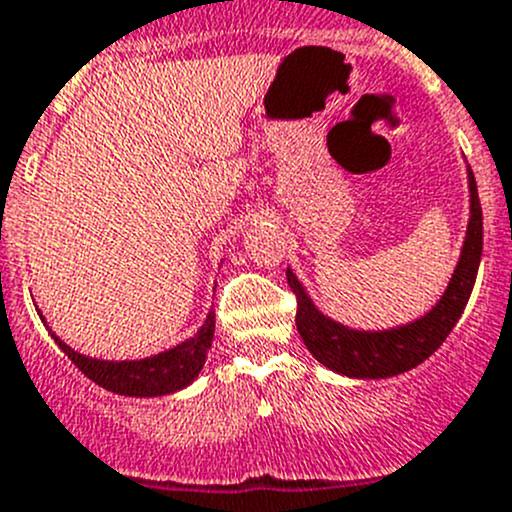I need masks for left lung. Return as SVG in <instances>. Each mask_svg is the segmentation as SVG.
I'll return each mask as SVG.
<instances>
[{
	"mask_svg": "<svg viewBox=\"0 0 512 512\" xmlns=\"http://www.w3.org/2000/svg\"><path fill=\"white\" fill-rule=\"evenodd\" d=\"M468 188H471V220H468L461 260L436 307L416 322L396 329H381V332L344 327L324 317L299 285L294 272L287 270V282L297 297V317H294L297 332L319 364L352 379H386L414 369L446 342L476 285L480 252H483V210H480L473 170H468Z\"/></svg>",
	"mask_w": 512,
	"mask_h": 512,
	"instance_id": "1",
	"label": "left lung"
}]
</instances>
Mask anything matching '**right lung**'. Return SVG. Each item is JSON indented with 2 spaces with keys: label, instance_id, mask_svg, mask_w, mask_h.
Masks as SVG:
<instances>
[{
  "label": "right lung",
  "instance_id": "add662e5",
  "mask_svg": "<svg viewBox=\"0 0 512 512\" xmlns=\"http://www.w3.org/2000/svg\"><path fill=\"white\" fill-rule=\"evenodd\" d=\"M215 334V312H208L203 327L198 329V334L190 339H185L178 347L168 349V352H160L156 356H148V359L138 361H103V359H91L69 347V344L61 342L56 334L54 342L59 344V349L89 376L91 381H96L103 389L113 391V394L121 396H163L173 394V391L185 389L190 381L198 379L200 369H203L205 359H208V349L213 344Z\"/></svg>",
  "mask_w": 512,
  "mask_h": 512
}]
</instances>
